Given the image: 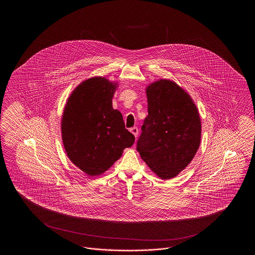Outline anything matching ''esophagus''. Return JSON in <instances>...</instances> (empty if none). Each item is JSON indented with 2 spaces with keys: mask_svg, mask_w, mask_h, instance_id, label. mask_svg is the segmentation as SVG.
Masks as SVG:
<instances>
[{
  "mask_svg": "<svg viewBox=\"0 0 255 255\" xmlns=\"http://www.w3.org/2000/svg\"><path fill=\"white\" fill-rule=\"evenodd\" d=\"M130 132L133 133V135L136 137L137 134H138V128L137 127H133V128L130 129Z\"/></svg>",
  "mask_w": 255,
  "mask_h": 255,
  "instance_id": "1",
  "label": "esophagus"
}]
</instances>
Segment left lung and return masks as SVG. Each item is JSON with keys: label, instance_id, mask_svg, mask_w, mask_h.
Here are the masks:
<instances>
[{"label": "left lung", "instance_id": "obj_1", "mask_svg": "<svg viewBox=\"0 0 255 255\" xmlns=\"http://www.w3.org/2000/svg\"><path fill=\"white\" fill-rule=\"evenodd\" d=\"M148 116L136 150L159 178L176 177L194 158L201 141V121L190 97L170 80L146 90Z\"/></svg>", "mask_w": 255, "mask_h": 255}]
</instances>
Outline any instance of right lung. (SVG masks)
Here are the masks:
<instances>
[{
    "mask_svg": "<svg viewBox=\"0 0 255 255\" xmlns=\"http://www.w3.org/2000/svg\"><path fill=\"white\" fill-rule=\"evenodd\" d=\"M117 84L94 77L78 86L62 118V139L69 158L89 176H98L122 157L134 142L112 98Z\"/></svg>",
    "mask_w": 255,
    "mask_h": 255,
    "instance_id": "1",
    "label": "right lung"
}]
</instances>
